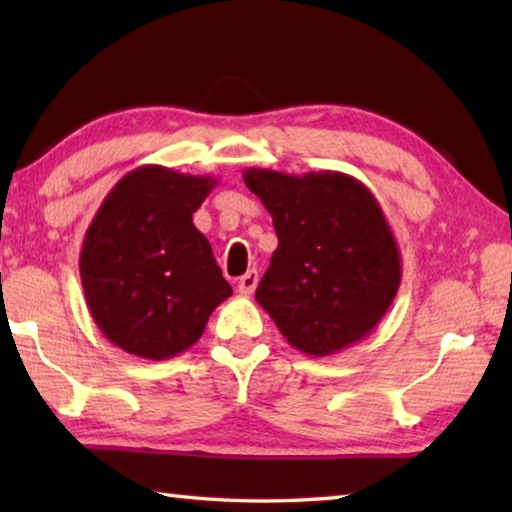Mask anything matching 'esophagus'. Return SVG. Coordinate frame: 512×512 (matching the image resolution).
I'll return each mask as SVG.
<instances>
[{
    "label": "esophagus",
    "mask_w": 512,
    "mask_h": 512,
    "mask_svg": "<svg viewBox=\"0 0 512 512\" xmlns=\"http://www.w3.org/2000/svg\"><path fill=\"white\" fill-rule=\"evenodd\" d=\"M257 282H259L257 271H248L244 277H241L239 284H237L241 296H253L255 289H257Z\"/></svg>",
    "instance_id": "1"
}]
</instances>
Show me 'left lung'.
<instances>
[{
  "label": "left lung",
  "instance_id": "left-lung-1",
  "mask_svg": "<svg viewBox=\"0 0 512 512\" xmlns=\"http://www.w3.org/2000/svg\"><path fill=\"white\" fill-rule=\"evenodd\" d=\"M244 183L273 216L277 248L255 300L284 339L309 357L366 339L402 282L400 248L375 194L341 171L250 167Z\"/></svg>",
  "mask_w": 512,
  "mask_h": 512
}]
</instances>
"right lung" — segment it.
Wrapping results in <instances>:
<instances>
[{
	"label": "right lung",
	"mask_w": 512,
	"mask_h": 512,
	"mask_svg": "<svg viewBox=\"0 0 512 512\" xmlns=\"http://www.w3.org/2000/svg\"><path fill=\"white\" fill-rule=\"evenodd\" d=\"M219 180L160 164L126 173L103 198L81 248L94 323L128 354L164 361L201 339L232 296L194 212Z\"/></svg>",
	"instance_id": "obj_1"
}]
</instances>
